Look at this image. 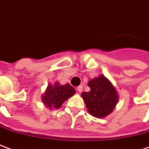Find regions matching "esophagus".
I'll return each instance as SVG.
<instances>
[{"label": "esophagus", "mask_w": 149, "mask_h": 149, "mask_svg": "<svg viewBox=\"0 0 149 149\" xmlns=\"http://www.w3.org/2000/svg\"><path fill=\"white\" fill-rule=\"evenodd\" d=\"M77 91H79V93H81V92L82 91V86H78V87H77Z\"/></svg>", "instance_id": "1"}]
</instances>
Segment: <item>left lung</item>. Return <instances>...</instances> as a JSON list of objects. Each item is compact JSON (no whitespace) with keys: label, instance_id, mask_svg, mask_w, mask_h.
Listing matches in <instances>:
<instances>
[{"label":"left lung","instance_id":"8db88e82","mask_svg":"<svg viewBox=\"0 0 149 149\" xmlns=\"http://www.w3.org/2000/svg\"><path fill=\"white\" fill-rule=\"evenodd\" d=\"M89 92L82 93L89 113L96 118H105L111 113L118 102L115 88L104 76H99L88 82Z\"/></svg>","mask_w":149,"mask_h":149}]
</instances>
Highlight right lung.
I'll list each match as a JSON object with an SVG mask.
<instances>
[{
	"label": "right lung",
	"mask_w": 149,
	"mask_h": 149,
	"mask_svg": "<svg viewBox=\"0 0 149 149\" xmlns=\"http://www.w3.org/2000/svg\"><path fill=\"white\" fill-rule=\"evenodd\" d=\"M74 93L75 90L70 84L60 85L58 82H55L48 85L42 97V101L49 109H58Z\"/></svg>",
	"instance_id": "right-lung-1"
}]
</instances>
